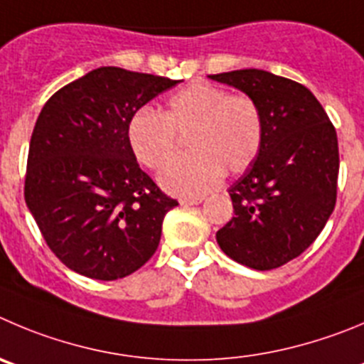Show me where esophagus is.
Segmentation results:
<instances>
[{"instance_id":"esophagus-1","label":"esophagus","mask_w":364,"mask_h":364,"mask_svg":"<svg viewBox=\"0 0 364 364\" xmlns=\"http://www.w3.org/2000/svg\"><path fill=\"white\" fill-rule=\"evenodd\" d=\"M179 203H181L183 206L199 205V203H203V198H181V199H179Z\"/></svg>"}]
</instances>
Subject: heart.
I'll return each mask as SVG.
<instances>
[{"instance_id":"1","label":"heart","mask_w":364,"mask_h":364,"mask_svg":"<svg viewBox=\"0 0 364 364\" xmlns=\"http://www.w3.org/2000/svg\"><path fill=\"white\" fill-rule=\"evenodd\" d=\"M186 138V158L159 172L166 192L196 198L215 188L224 171L240 174L259 156L264 140L260 107L246 95L193 82L168 97L165 109L141 107L127 124V141L141 165L158 171L178 152V136Z\"/></svg>"}]
</instances>
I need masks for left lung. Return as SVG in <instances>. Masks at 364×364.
Instances as JSON below:
<instances>
[{
	"mask_svg": "<svg viewBox=\"0 0 364 364\" xmlns=\"http://www.w3.org/2000/svg\"><path fill=\"white\" fill-rule=\"evenodd\" d=\"M253 98L264 120L259 156L230 186L233 213L217 232L230 259L269 271L296 259L320 235L336 206L338 136L301 84L264 70L210 75Z\"/></svg>",
	"mask_w": 364,
	"mask_h": 364,
	"instance_id": "left-lung-1",
	"label": "left lung"
}]
</instances>
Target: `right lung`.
Wrapping results in <instances>:
<instances>
[{"mask_svg":"<svg viewBox=\"0 0 364 364\" xmlns=\"http://www.w3.org/2000/svg\"><path fill=\"white\" fill-rule=\"evenodd\" d=\"M179 80L102 66L44 104L28 149L25 201L57 259L95 280L140 269L178 201L159 190L127 141L132 113Z\"/></svg>","mask_w":364,"mask_h":364,"instance_id":"add662e5","label":"right lung"}]
</instances>
